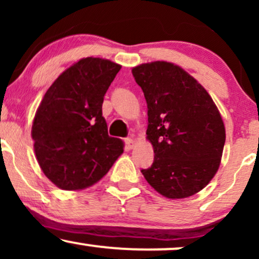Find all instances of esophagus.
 Masks as SVG:
<instances>
[{
  "instance_id": "obj_1",
  "label": "esophagus",
  "mask_w": 259,
  "mask_h": 259,
  "mask_svg": "<svg viewBox=\"0 0 259 259\" xmlns=\"http://www.w3.org/2000/svg\"><path fill=\"white\" fill-rule=\"evenodd\" d=\"M124 142H125V147L127 148V150H132V148L135 146V141H134V140L130 139V138L124 140Z\"/></svg>"
}]
</instances>
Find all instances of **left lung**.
Segmentation results:
<instances>
[{"label": "left lung", "mask_w": 259, "mask_h": 259, "mask_svg": "<svg viewBox=\"0 0 259 259\" xmlns=\"http://www.w3.org/2000/svg\"><path fill=\"white\" fill-rule=\"evenodd\" d=\"M147 102L152 165L147 183L164 197L186 198L213 179L221 164L225 127L212 97L179 65L157 61L133 68Z\"/></svg>", "instance_id": "8db88e82"}]
</instances>
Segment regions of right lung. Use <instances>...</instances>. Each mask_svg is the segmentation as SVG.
<instances>
[{"instance_id": "1", "label": "right lung", "mask_w": 259, "mask_h": 259, "mask_svg": "<svg viewBox=\"0 0 259 259\" xmlns=\"http://www.w3.org/2000/svg\"><path fill=\"white\" fill-rule=\"evenodd\" d=\"M121 65L88 57L65 69L45 94L31 127L44 174L62 190H82L108 173L123 153L102 117L107 90Z\"/></svg>"}]
</instances>
